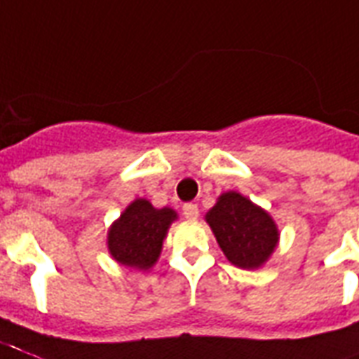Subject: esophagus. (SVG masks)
I'll return each instance as SVG.
<instances>
[{
    "instance_id": "1",
    "label": "esophagus",
    "mask_w": 359,
    "mask_h": 359,
    "mask_svg": "<svg viewBox=\"0 0 359 359\" xmlns=\"http://www.w3.org/2000/svg\"><path fill=\"white\" fill-rule=\"evenodd\" d=\"M183 215H185L187 221H196V219H198V205L185 204L183 205Z\"/></svg>"
}]
</instances>
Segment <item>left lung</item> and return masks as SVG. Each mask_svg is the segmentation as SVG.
<instances>
[{
  "mask_svg": "<svg viewBox=\"0 0 359 359\" xmlns=\"http://www.w3.org/2000/svg\"><path fill=\"white\" fill-rule=\"evenodd\" d=\"M204 219L226 260L236 268H262L279 245L280 234L273 217L238 191L219 194Z\"/></svg>",
  "mask_w": 359,
  "mask_h": 359,
  "instance_id": "1",
  "label": "left lung"
}]
</instances>
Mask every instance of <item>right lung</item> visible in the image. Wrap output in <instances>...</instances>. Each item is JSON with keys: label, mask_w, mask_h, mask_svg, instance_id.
Returning a JSON list of instances; mask_svg holds the SVG:
<instances>
[{"label": "right lung", "mask_w": 359, "mask_h": 359, "mask_svg": "<svg viewBox=\"0 0 359 359\" xmlns=\"http://www.w3.org/2000/svg\"><path fill=\"white\" fill-rule=\"evenodd\" d=\"M176 219V210L168 205L157 210L149 200L135 198L108 229L110 257L121 266L148 271L159 260L163 241Z\"/></svg>", "instance_id": "1"}]
</instances>
